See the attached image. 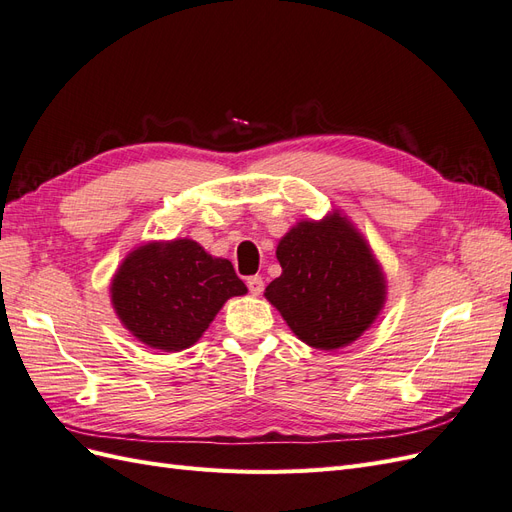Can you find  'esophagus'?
Wrapping results in <instances>:
<instances>
[{"label":"esophagus","mask_w":512,"mask_h":512,"mask_svg":"<svg viewBox=\"0 0 512 512\" xmlns=\"http://www.w3.org/2000/svg\"><path fill=\"white\" fill-rule=\"evenodd\" d=\"M247 288H250V292L258 297V294L265 290V282H262L260 275H252V277H247Z\"/></svg>","instance_id":"34e87169"}]
</instances>
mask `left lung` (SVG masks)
<instances>
[{
    "instance_id": "1",
    "label": "left lung",
    "mask_w": 512,
    "mask_h": 512,
    "mask_svg": "<svg viewBox=\"0 0 512 512\" xmlns=\"http://www.w3.org/2000/svg\"><path fill=\"white\" fill-rule=\"evenodd\" d=\"M282 275L265 297L301 342L337 350L359 339L386 299V280L371 247L342 213L305 220L277 243Z\"/></svg>"
}]
</instances>
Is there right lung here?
<instances>
[{"label": "right lung", "instance_id": "right-lung-1", "mask_svg": "<svg viewBox=\"0 0 512 512\" xmlns=\"http://www.w3.org/2000/svg\"><path fill=\"white\" fill-rule=\"evenodd\" d=\"M247 288L230 260L213 258L192 239L151 241L126 256L111 301L138 342L164 352L194 346L230 297Z\"/></svg>", "mask_w": 512, "mask_h": 512}]
</instances>
